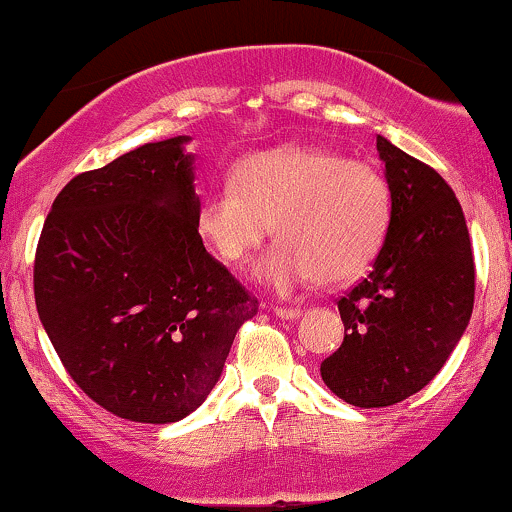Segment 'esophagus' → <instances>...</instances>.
Returning <instances> with one entry per match:
<instances>
[{"label": "esophagus", "instance_id": "obj_1", "mask_svg": "<svg viewBox=\"0 0 512 512\" xmlns=\"http://www.w3.org/2000/svg\"><path fill=\"white\" fill-rule=\"evenodd\" d=\"M274 315L279 319H298L303 312L298 307H274Z\"/></svg>", "mask_w": 512, "mask_h": 512}]
</instances>
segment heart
Segmentation results:
<instances>
[{
    "mask_svg": "<svg viewBox=\"0 0 512 512\" xmlns=\"http://www.w3.org/2000/svg\"><path fill=\"white\" fill-rule=\"evenodd\" d=\"M391 221V188L374 164L317 145L245 157L233 178L197 207V229L224 262L238 264L274 231L255 279L276 293L305 283H346L372 264Z\"/></svg>",
    "mask_w": 512,
    "mask_h": 512,
    "instance_id": "1",
    "label": "heart"
}]
</instances>
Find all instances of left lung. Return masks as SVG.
<instances>
[{"instance_id": "1", "label": "left lung", "mask_w": 512, "mask_h": 512, "mask_svg": "<svg viewBox=\"0 0 512 512\" xmlns=\"http://www.w3.org/2000/svg\"><path fill=\"white\" fill-rule=\"evenodd\" d=\"M391 221L372 272L338 300L346 336L319 367L357 408L396 405L432 381L465 334L474 260L458 197L432 166L377 135Z\"/></svg>"}]
</instances>
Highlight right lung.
Returning <instances> with one entry per match:
<instances>
[{"instance_id": "right-lung-1", "label": "right lung", "mask_w": 512, "mask_h": 512, "mask_svg": "<svg viewBox=\"0 0 512 512\" xmlns=\"http://www.w3.org/2000/svg\"><path fill=\"white\" fill-rule=\"evenodd\" d=\"M188 143L140 145L71 178L35 252V305L61 365L131 422L200 408L260 305L202 245Z\"/></svg>"}]
</instances>
